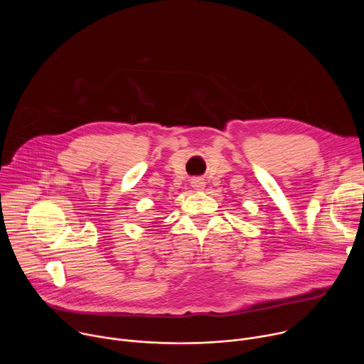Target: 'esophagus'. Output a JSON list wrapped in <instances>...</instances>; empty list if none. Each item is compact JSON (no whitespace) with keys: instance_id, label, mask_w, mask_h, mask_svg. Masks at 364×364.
<instances>
[{"instance_id":"1","label":"esophagus","mask_w":364,"mask_h":364,"mask_svg":"<svg viewBox=\"0 0 364 364\" xmlns=\"http://www.w3.org/2000/svg\"><path fill=\"white\" fill-rule=\"evenodd\" d=\"M204 181L201 178H193L191 180V187L196 188V190H203L204 188Z\"/></svg>"}]
</instances>
